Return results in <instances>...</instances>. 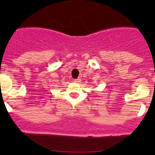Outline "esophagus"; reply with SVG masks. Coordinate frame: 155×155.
I'll return each instance as SVG.
<instances>
[{"label":"esophagus","mask_w":155,"mask_h":155,"mask_svg":"<svg viewBox=\"0 0 155 155\" xmlns=\"http://www.w3.org/2000/svg\"><path fill=\"white\" fill-rule=\"evenodd\" d=\"M80 79H79V78H78V79H74V82H80Z\"/></svg>","instance_id":"esophagus-1"}]
</instances>
